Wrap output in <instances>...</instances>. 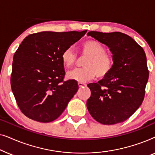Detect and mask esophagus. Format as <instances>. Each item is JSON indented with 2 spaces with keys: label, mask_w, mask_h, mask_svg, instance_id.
Wrapping results in <instances>:
<instances>
[{
  "label": "esophagus",
  "mask_w": 155,
  "mask_h": 155,
  "mask_svg": "<svg viewBox=\"0 0 155 155\" xmlns=\"http://www.w3.org/2000/svg\"><path fill=\"white\" fill-rule=\"evenodd\" d=\"M78 86H79L80 87H84V86H86V84L83 83V82H78Z\"/></svg>",
  "instance_id": "esophagus-1"
}]
</instances>
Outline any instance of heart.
I'll use <instances>...</instances> for the list:
<instances>
[{
  "instance_id": "heart-1",
  "label": "heart",
  "mask_w": 155,
  "mask_h": 155,
  "mask_svg": "<svg viewBox=\"0 0 155 155\" xmlns=\"http://www.w3.org/2000/svg\"><path fill=\"white\" fill-rule=\"evenodd\" d=\"M82 53L88 56L83 63L84 68L75 69L69 72L70 79L79 82H85L94 78H99L109 75L114 66V61L109 54L106 53V48L97 41H87L82 45ZM61 59L65 67L70 68L74 65L77 59V54L73 48L69 47L63 51Z\"/></svg>"
}]
</instances>
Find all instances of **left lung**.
<instances>
[{
  "mask_svg": "<svg viewBox=\"0 0 155 155\" xmlns=\"http://www.w3.org/2000/svg\"><path fill=\"white\" fill-rule=\"evenodd\" d=\"M109 47L114 66L109 75L90 83L91 96L87 101L90 115L104 125L124 122L140 107L149 78L143 48L126 34L114 31L87 33Z\"/></svg>",
  "mask_w": 155,
  "mask_h": 155,
  "instance_id": "1",
  "label": "left lung"
}]
</instances>
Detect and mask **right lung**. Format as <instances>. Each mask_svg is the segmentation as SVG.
<instances>
[{
  "mask_svg": "<svg viewBox=\"0 0 155 155\" xmlns=\"http://www.w3.org/2000/svg\"><path fill=\"white\" fill-rule=\"evenodd\" d=\"M87 32L41 31L25 38L15 53L10 84L21 111L36 121L56 120L78 90L75 80L63 81L61 55Z\"/></svg>",
  "mask_w": 155,
  "mask_h": 155,
  "instance_id": "obj_1",
  "label": "right lung"
}]
</instances>
